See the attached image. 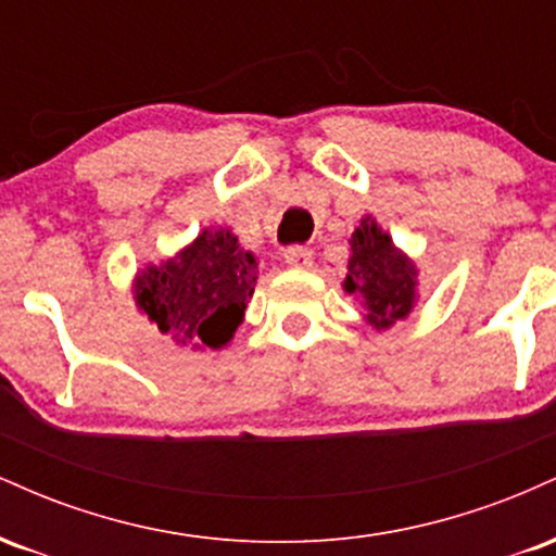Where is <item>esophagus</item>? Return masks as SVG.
Instances as JSON below:
<instances>
[{
    "label": "esophagus",
    "instance_id": "esophagus-1",
    "mask_svg": "<svg viewBox=\"0 0 556 556\" xmlns=\"http://www.w3.org/2000/svg\"><path fill=\"white\" fill-rule=\"evenodd\" d=\"M285 264L292 266V269H314V251L303 245H292L282 253Z\"/></svg>",
    "mask_w": 556,
    "mask_h": 556
}]
</instances>
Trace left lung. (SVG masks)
<instances>
[{
	"instance_id": "1",
	"label": "left lung",
	"mask_w": 556,
	"mask_h": 556,
	"mask_svg": "<svg viewBox=\"0 0 556 556\" xmlns=\"http://www.w3.org/2000/svg\"><path fill=\"white\" fill-rule=\"evenodd\" d=\"M350 242L342 290L366 308V324L376 331L405 321L418 305V264L394 245L392 235L374 214L361 216Z\"/></svg>"
}]
</instances>
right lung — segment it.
Instances as JSON below:
<instances>
[{
  "instance_id": "1",
  "label": "right lung",
  "mask_w": 556,
  "mask_h": 556,
  "mask_svg": "<svg viewBox=\"0 0 556 556\" xmlns=\"http://www.w3.org/2000/svg\"><path fill=\"white\" fill-rule=\"evenodd\" d=\"M256 279V253L229 227H206L175 256L146 264L132 277V300L177 348L222 350L245 318Z\"/></svg>"
}]
</instances>
